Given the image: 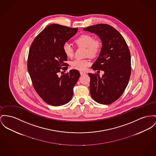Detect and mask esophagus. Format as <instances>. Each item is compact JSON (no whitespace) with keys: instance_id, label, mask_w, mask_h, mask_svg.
Wrapping results in <instances>:
<instances>
[{"instance_id":"1","label":"esophagus","mask_w":156,"mask_h":156,"mask_svg":"<svg viewBox=\"0 0 156 156\" xmlns=\"http://www.w3.org/2000/svg\"><path fill=\"white\" fill-rule=\"evenodd\" d=\"M80 75L81 76H83V75H85L86 73H85V72H80Z\"/></svg>"}]
</instances>
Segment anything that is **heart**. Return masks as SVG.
Instances as JSON below:
<instances>
[{
    "mask_svg": "<svg viewBox=\"0 0 156 156\" xmlns=\"http://www.w3.org/2000/svg\"><path fill=\"white\" fill-rule=\"evenodd\" d=\"M75 44L79 47L86 48V55L90 57H96L101 51L102 43L99 39H94V37L87 34H83L76 38L74 40ZM62 50L65 55L69 58L72 57L74 54L73 47L69 42L64 43L62 45ZM90 65V62L88 60H74L71 62L72 69L84 71Z\"/></svg>",
    "mask_w": 156,
    "mask_h": 156,
    "instance_id": "obj_1",
    "label": "heart"
}]
</instances>
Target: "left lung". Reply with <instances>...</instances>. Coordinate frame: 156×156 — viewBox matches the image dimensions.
Wrapping results in <instances>:
<instances>
[{
  "instance_id": "left-lung-1",
  "label": "left lung",
  "mask_w": 156,
  "mask_h": 156,
  "mask_svg": "<svg viewBox=\"0 0 156 156\" xmlns=\"http://www.w3.org/2000/svg\"><path fill=\"white\" fill-rule=\"evenodd\" d=\"M83 30L94 33L102 43L99 56L92 68L99 72L102 70L104 74L101 77L98 74H88L91 96L99 104H112L124 93L130 78L131 64L128 47L122 35L109 25L97 24Z\"/></svg>"
}]
</instances>
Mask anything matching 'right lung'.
I'll list each match as a JSON object with an SVG mask.
<instances>
[{
    "instance_id": "add662e5",
    "label": "right lung",
    "mask_w": 156,
    "mask_h": 156,
    "mask_svg": "<svg viewBox=\"0 0 156 156\" xmlns=\"http://www.w3.org/2000/svg\"><path fill=\"white\" fill-rule=\"evenodd\" d=\"M77 30L51 24L35 37L30 47L27 67L33 86L42 99L50 105H65L73 97V87L80 76L79 72L71 70L60 77L58 73L68 68L62 45Z\"/></svg>"
}]
</instances>
